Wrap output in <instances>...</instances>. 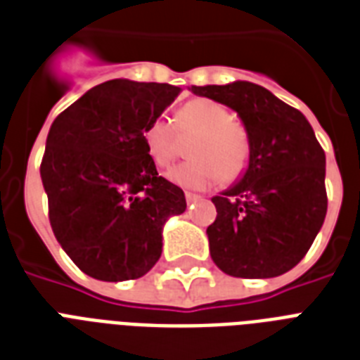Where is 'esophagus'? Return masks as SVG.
Here are the masks:
<instances>
[{
	"label": "esophagus",
	"mask_w": 360,
	"mask_h": 360,
	"mask_svg": "<svg viewBox=\"0 0 360 360\" xmlns=\"http://www.w3.org/2000/svg\"><path fill=\"white\" fill-rule=\"evenodd\" d=\"M185 198L188 203H196L198 200H200V196H198V194H194V192H185Z\"/></svg>",
	"instance_id": "obj_1"
}]
</instances>
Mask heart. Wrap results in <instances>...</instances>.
<instances>
[{
  "instance_id": "b5f03b06",
  "label": "heart",
  "mask_w": 360,
  "mask_h": 360,
  "mask_svg": "<svg viewBox=\"0 0 360 360\" xmlns=\"http://www.w3.org/2000/svg\"><path fill=\"white\" fill-rule=\"evenodd\" d=\"M194 136L188 155L191 160L181 162L168 172V179L183 188H207L233 183L245 174L250 160V143L245 129L230 110L209 98H192L181 106L175 124L168 117H155L143 127L141 136L147 155L155 166H168L179 151V135Z\"/></svg>"
}]
</instances>
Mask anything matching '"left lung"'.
<instances>
[{"label":"left lung","instance_id":"8db88e82","mask_svg":"<svg viewBox=\"0 0 360 360\" xmlns=\"http://www.w3.org/2000/svg\"><path fill=\"white\" fill-rule=\"evenodd\" d=\"M239 115L250 143L245 174L213 198L209 252L222 273L273 278L312 246L327 214L325 153L308 120L252 82L192 86Z\"/></svg>","mask_w":360,"mask_h":360}]
</instances>
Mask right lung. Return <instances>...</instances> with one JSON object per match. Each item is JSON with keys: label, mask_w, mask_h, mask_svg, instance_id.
<instances>
[{"label": "right lung", "mask_w": 360, "mask_h": 360, "mask_svg": "<svg viewBox=\"0 0 360 360\" xmlns=\"http://www.w3.org/2000/svg\"><path fill=\"white\" fill-rule=\"evenodd\" d=\"M179 93L117 78L91 87L50 127L41 164L50 224L91 278L149 273L162 254L164 224L185 213V194L158 175L141 136Z\"/></svg>", "instance_id": "obj_1"}]
</instances>
